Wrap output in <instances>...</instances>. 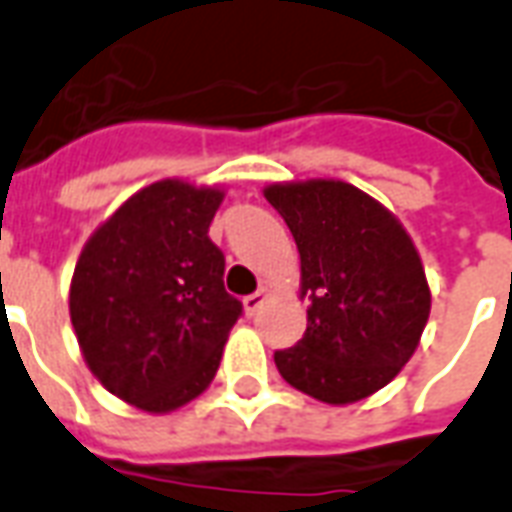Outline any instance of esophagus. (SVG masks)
<instances>
[{"label": "esophagus", "mask_w": 512, "mask_h": 512, "mask_svg": "<svg viewBox=\"0 0 512 512\" xmlns=\"http://www.w3.org/2000/svg\"><path fill=\"white\" fill-rule=\"evenodd\" d=\"M266 298H268V287H260L257 293L246 295V298H244V312L252 317V314H255L260 306L266 304Z\"/></svg>", "instance_id": "obj_1"}]
</instances>
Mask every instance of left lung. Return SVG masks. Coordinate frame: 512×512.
<instances>
[{
	"mask_svg": "<svg viewBox=\"0 0 512 512\" xmlns=\"http://www.w3.org/2000/svg\"><path fill=\"white\" fill-rule=\"evenodd\" d=\"M301 255L309 298L301 342L274 352L279 374L325 404H352L385 388L410 361L431 312L412 238L391 211L333 179L271 184Z\"/></svg>",
	"mask_w": 512,
	"mask_h": 512,
	"instance_id": "1",
	"label": "left lung"
}]
</instances>
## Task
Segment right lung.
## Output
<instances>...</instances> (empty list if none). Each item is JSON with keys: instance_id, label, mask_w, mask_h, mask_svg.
Masks as SVG:
<instances>
[{"instance_id": "right-lung-1", "label": "right lung", "mask_w": 512, "mask_h": 512, "mask_svg": "<svg viewBox=\"0 0 512 512\" xmlns=\"http://www.w3.org/2000/svg\"><path fill=\"white\" fill-rule=\"evenodd\" d=\"M222 189L165 179L135 192L86 241L70 320L97 380L143 412H170L206 391L241 301L208 225Z\"/></svg>"}]
</instances>
